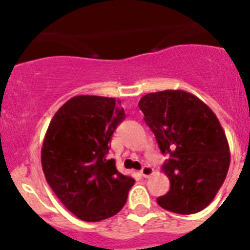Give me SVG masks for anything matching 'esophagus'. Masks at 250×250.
<instances>
[{
	"instance_id": "1",
	"label": "esophagus",
	"mask_w": 250,
	"mask_h": 250,
	"mask_svg": "<svg viewBox=\"0 0 250 250\" xmlns=\"http://www.w3.org/2000/svg\"><path fill=\"white\" fill-rule=\"evenodd\" d=\"M140 173L144 178H148V176L153 174V168H151L150 166H144L143 169L140 170Z\"/></svg>"
}]
</instances>
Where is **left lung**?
I'll return each mask as SVG.
<instances>
[{"label":"left lung","instance_id":"1","mask_svg":"<svg viewBox=\"0 0 250 250\" xmlns=\"http://www.w3.org/2000/svg\"><path fill=\"white\" fill-rule=\"evenodd\" d=\"M139 109L162 153L170 155L162 167L170 190L157 203L173 213H198L214 200L230 167V147L218 117L180 89L148 93Z\"/></svg>","mask_w":250,"mask_h":250}]
</instances>
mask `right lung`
Masks as SVG:
<instances>
[{
	"label": "right lung",
	"mask_w": 250,
	"mask_h": 250,
	"mask_svg": "<svg viewBox=\"0 0 250 250\" xmlns=\"http://www.w3.org/2000/svg\"><path fill=\"white\" fill-rule=\"evenodd\" d=\"M121 100L77 95L50 121L41 150L42 169L60 202L88 223L116 215L135 180L106 160L116 127L125 120Z\"/></svg>",
	"instance_id": "obj_1"
}]
</instances>
